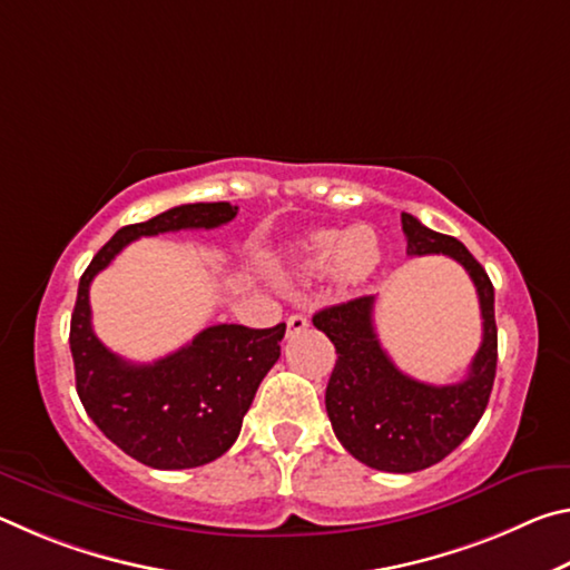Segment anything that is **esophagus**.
<instances>
[{"mask_svg": "<svg viewBox=\"0 0 570 570\" xmlns=\"http://www.w3.org/2000/svg\"><path fill=\"white\" fill-rule=\"evenodd\" d=\"M308 326V320L304 314H292L286 320V330H288V334H298V332H304Z\"/></svg>", "mask_w": 570, "mask_h": 570, "instance_id": "1", "label": "esophagus"}]
</instances>
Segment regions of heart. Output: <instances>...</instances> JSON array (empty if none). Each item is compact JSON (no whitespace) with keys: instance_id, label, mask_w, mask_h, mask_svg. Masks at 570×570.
<instances>
[{"instance_id":"b5f03b06","label":"heart","mask_w":570,"mask_h":570,"mask_svg":"<svg viewBox=\"0 0 570 570\" xmlns=\"http://www.w3.org/2000/svg\"><path fill=\"white\" fill-rule=\"evenodd\" d=\"M382 262V240L370 226L350 230H320L308 236L296 254V272L304 278L334 274L342 284H360Z\"/></svg>"}]
</instances>
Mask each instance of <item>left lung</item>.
Instances as JSON below:
<instances>
[{"label": "left lung", "mask_w": 570, "mask_h": 570, "mask_svg": "<svg viewBox=\"0 0 570 570\" xmlns=\"http://www.w3.org/2000/svg\"><path fill=\"white\" fill-rule=\"evenodd\" d=\"M410 256L445 254L465 268L480 298L482 344L468 377L455 384H428L407 377L382 350L374 332V296L326 306L314 326L330 336L336 364L326 384V414L346 452L384 472H417L448 458L488 407L498 366L495 292L475 256L458 238L422 226L402 214Z\"/></svg>", "instance_id": "left-lung-1"}]
</instances>
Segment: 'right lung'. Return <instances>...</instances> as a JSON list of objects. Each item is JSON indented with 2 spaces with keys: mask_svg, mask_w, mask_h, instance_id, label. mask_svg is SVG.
Listing matches in <instances>:
<instances>
[{
  "mask_svg": "<svg viewBox=\"0 0 570 570\" xmlns=\"http://www.w3.org/2000/svg\"><path fill=\"white\" fill-rule=\"evenodd\" d=\"M238 206L186 204L120 228L77 286L70 352L77 394L90 420L125 455L156 470L198 468L234 445L256 390L282 354L286 324L248 330L216 324L153 364L112 354L92 332L90 284L130 240L183 228H218Z\"/></svg>",
  "mask_w": 570,
  "mask_h": 570,
  "instance_id": "obj_1",
  "label": "right lung"
}]
</instances>
